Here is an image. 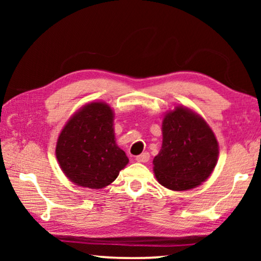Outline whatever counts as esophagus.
I'll use <instances>...</instances> for the list:
<instances>
[{"instance_id":"1","label":"esophagus","mask_w":261,"mask_h":261,"mask_svg":"<svg viewBox=\"0 0 261 261\" xmlns=\"http://www.w3.org/2000/svg\"><path fill=\"white\" fill-rule=\"evenodd\" d=\"M149 159V153L148 152H144L141 153L140 155H137V158H135V160L139 163H147Z\"/></svg>"}]
</instances>
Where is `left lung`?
Here are the masks:
<instances>
[{"label": "left lung", "instance_id": "obj_1", "mask_svg": "<svg viewBox=\"0 0 261 261\" xmlns=\"http://www.w3.org/2000/svg\"><path fill=\"white\" fill-rule=\"evenodd\" d=\"M163 145L153 171L163 187L190 190L208 179L215 169L219 144L202 116L177 106L164 116Z\"/></svg>", "mask_w": 261, "mask_h": 261}]
</instances>
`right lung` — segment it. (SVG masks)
<instances>
[{
    "label": "right lung",
    "mask_w": 261,
    "mask_h": 261,
    "mask_svg": "<svg viewBox=\"0 0 261 261\" xmlns=\"http://www.w3.org/2000/svg\"><path fill=\"white\" fill-rule=\"evenodd\" d=\"M114 112L105 102L78 110L60 132L56 156L64 174L78 187H108L127 165L126 153L116 145Z\"/></svg>",
    "instance_id": "add662e5"
}]
</instances>
